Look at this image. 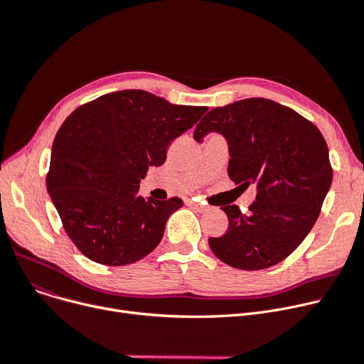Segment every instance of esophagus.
<instances>
[{
	"label": "esophagus",
	"instance_id": "obj_1",
	"mask_svg": "<svg viewBox=\"0 0 364 364\" xmlns=\"http://www.w3.org/2000/svg\"><path fill=\"white\" fill-rule=\"evenodd\" d=\"M186 204H189L191 207H194L197 211H200V213H204L208 207L207 205H204L203 203H198V201H194V200H188L186 201Z\"/></svg>",
	"mask_w": 364,
	"mask_h": 364
}]
</instances>
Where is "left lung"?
<instances>
[{
	"label": "left lung",
	"mask_w": 364,
	"mask_h": 364,
	"mask_svg": "<svg viewBox=\"0 0 364 364\" xmlns=\"http://www.w3.org/2000/svg\"><path fill=\"white\" fill-rule=\"evenodd\" d=\"M211 132L228 142V175L257 196L241 211L225 205L229 229L208 245L223 263L260 270L274 266L300 245L316 223L332 183L325 138L317 127L266 98H247L208 112L194 131L203 142Z\"/></svg>",
	"instance_id": "obj_1"
}]
</instances>
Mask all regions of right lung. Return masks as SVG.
<instances>
[{
    "instance_id": "obj_1",
    "label": "right lung",
    "mask_w": 364,
    "mask_h": 364,
    "mask_svg": "<svg viewBox=\"0 0 364 364\" xmlns=\"http://www.w3.org/2000/svg\"><path fill=\"white\" fill-rule=\"evenodd\" d=\"M207 110L124 90L80 105L64 120L51 149L47 189L83 255L124 266L160 244L167 219L183 201L144 198L139 182Z\"/></svg>"
}]
</instances>
